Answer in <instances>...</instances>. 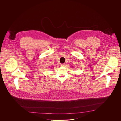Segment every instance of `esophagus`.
I'll list each match as a JSON object with an SVG mask.
<instances>
[{"instance_id": "1", "label": "esophagus", "mask_w": 121, "mask_h": 121, "mask_svg": "<svg viewBox=\"0 0 121 121\" xmlns=\"http://www.w3.org/2000/svg\"><path fill=\"white\" fill-rule=\"evenodd\" d=\"M61 66H63V67H64V66H66V64H65V63L61 64Z\"/></svg>"}]
</instances>
